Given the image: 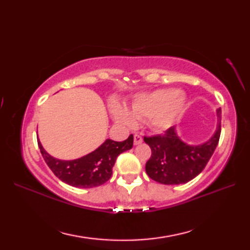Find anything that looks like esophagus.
<instances>
[{"label":"esophagus","mask_w":250,"mask_h":250,"mask_svg":"<svg viewBox=\"0 0 250 250\" xmlns=\"http://www.w3.org/2000/svg\"><path fill=\"white\" fill-rule=\"evenodd\" d=\"M142 142H143L142 136L140 134H135L134 135V141H133L134 145H140V144H142Z\"/></svg>","instance_id":"esophagus-1"}]
</instances>
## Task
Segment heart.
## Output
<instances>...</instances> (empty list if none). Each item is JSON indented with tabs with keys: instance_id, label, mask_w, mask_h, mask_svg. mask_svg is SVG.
<instances>
[{
	"instance_id": "1",
	"label": "heart",
	"mask_w": 250,
	"mask_h": 250,
	"mask_svg": "<svg viewBox=\"0 0 250 250\" xmlns=\"http://www.w3.org/2000/svg\"><path fill=\"white\" fill-rule=\"evenodd\" d=\"M186 102L187 97L184 92L174 88H163L135 95L130 103V110L120 104H113L111 113L122 125H132L136 117L139 119L148 118L153 129L167 130L182 113Z\"/></svg>"
}]
</instances>
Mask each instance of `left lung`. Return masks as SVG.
Returning a JSON list of instances; mask_svg holds the SVG:
<instances>
[{
  "instance_id": "8db88e82",
  "label": "left lung",
  "mask_w": 250,
  "mask_h": 250,
  "mask_svg": "<svg viewBox=\"0 0 250 250\" xmlns=\"http://www.w3.org/2000/svg\"><path fill=\"white\" fill-rule=\"evenodd\" d=\"M217 126L208 140L189 144L178 136L176 126L164 135L144 137L151 148V157L146 163V173L163 185H180L198 176L206 167L218 145L221 131V108L216 109Z\"/></svg>"
}]
</instances>
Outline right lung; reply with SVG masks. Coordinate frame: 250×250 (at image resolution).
Listing matches in <instances>:
<instances>
[{"label": "right lung", "mask_w": 250, "mask_h": 250, "mask_svg": "<svg viewBox=\"0 0 250 250\" xmlns=\"http://www.w3.org/2000/svg\"><path fill=\"white\" fill-rule=\"evenodd\" d=\"M37 143L47 166L63 183L76 188H94L111 177L117 157L133 146V135L122 142L107 139L95 150L74 160L52 157L44 149L40 140Z\"/></svg>", "instance_id": "obj_1"}]
</instances>
